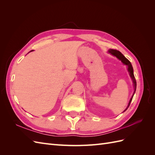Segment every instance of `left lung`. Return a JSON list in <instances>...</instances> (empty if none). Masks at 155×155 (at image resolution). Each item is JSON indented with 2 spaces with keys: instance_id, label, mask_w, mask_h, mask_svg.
<instances>
[{
  "instance_id": "8db88e82",
  "label": "left lung",
  "mask_w": 155,
  "mask_h": 155,
  "mask_svg": "<svg viewBox=\"0 0 155 155\" xmlns=\"http://www.w3.org/2000/svg\"><path fill=\"white\" fill-rule=\"evenodd\" d=\"M108 52H109V54H110L111 55L115 56L116 58H118L119 60H120L121 62H122L124 64L127 65V70H128V72H129V75L130 76L131 78V79H132L133 80V86H134V93L133 94L132 96V97H131L130 100L129 102V104H128V106L126 108V109H125V110L124 112H125L127 109H128V107H129L130 105V104L131 101H132L133 100V96L134 94L135 93V91H136V89H137V81H136V79H135V78H134V73H133V68L132 67V64H131L130 62L127 59L125 56L121 54L120 51L118 50H114V49H110L109 51H108Z\"/></svg>"
}]
</instances>
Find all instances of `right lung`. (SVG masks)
Masks as SVG:
<instances>
[{
	"mask_svg": "<svg viewBox=\"0 0 155 155\" xmlns=\"http://www.w3.org/2000/svg\"><path fill=\"white\" fill-rule=\"evenodd\" d=\"M33 51V50H31V51Z\"/></svg>",
	"mask_w": 155,
	"mask_h": 155,
	"instance_id": "1",
	"label": "right lung"
}]
</instances>
